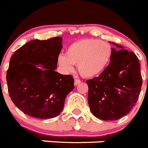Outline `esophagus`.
I'll use <instances>...</instances> for the list:
<instances>
[{"mask_svg": "<svg viewBox=\"0 0 148 148\" xmlns=\"http://www.w3.org/2000/svg\"><path fill=\"white\" fill-rule=\"evenodd\" d=\"M80 82L81 81L79 80V79H75V80H74V86H77V85H78L79 83H80Z\"/></svg>", "mask_w": 148, "mask_h": 148, "instance_id": "1", "label": "esophagus"}]
</instances>
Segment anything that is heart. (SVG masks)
Here are the masks:
<instances>
[{"instance_id":"obj_1","label":"heart","mask_w":148,"mask_h":148,"mask_svg":"<svg viewBox=\"0 0 148 148\" xmlns=\"http://www.w3.org/2000/svg\"><path fill=\"white\" fill-rule=\"evenodd\" d=\"M114 49L109 42L94 38H86L71 43L66 54H60L58 63L66 72L77 65L79 73L93 77L103 72L112 59Z\"/></svg>"}]
</instances>
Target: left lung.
<instances>
[{
	"mask_svg": "<svg viewBox=\"0 0 148 148\" xmlns=\"http://www.w3.org/2000/svg\"><path fill=\"white\" fill-rule=\"evenodd\" d=\"M111 43L117 49L113 48L110 64L100 75L86 82L90 111L106 121L117 120L127 115L138 100L142 85L136 55L120 45Z\"/></svg>",
	"mask_w": 148,
	"mask_h": 148,
	"instance_id": "8db88e82",
	"label": "left lung"
}]
</instances>
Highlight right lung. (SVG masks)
<instances>
[{
	"label": "right lung",
	"instance_id": "add662e5",
	"mask_svg": "<svg viewBox=\"0 0 148 148\" xmlns=\"http://www.w3.org/2000/svg\"><path fill=\"white\" fill-rule=\"evenodd\" d=\"M61 37L34 40L12 56L6 74L12 101L23 112L39 119L59 115L74 89L71 75L55 71L62 48Z\"/></svg>",
	"mask_w": 148,
	"mask_h": 148
}]
</instances>
